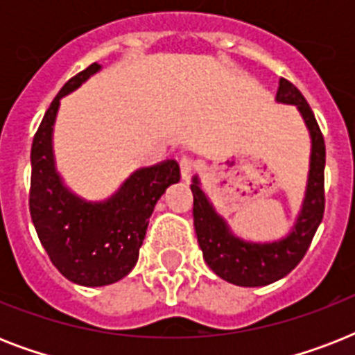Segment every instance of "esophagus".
I'll return each instance as SVG.
<instances>
[{
    "label": "esophagus",
    "mask_w": 355,
    "mask_h": 355,
    "mask_svg": "<svg viewBox=\"0 0 355 355\" xmlns=\"http://www.w3.org/2000/svg\"><path fill=\"white\" fill-rule=\"evenodd\" d=\"M195 169H197V162H195L193 158L184 156L182 160H180V173H182L184 180H189V177L193 175Z\"/></svg>",
    "instance_id": "obj_1"
}]
</instances>
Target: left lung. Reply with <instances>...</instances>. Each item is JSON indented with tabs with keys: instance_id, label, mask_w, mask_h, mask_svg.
<instances>
[{
	"instance_id": "obj_1",
	"label": "left lung",
	"mask_w": 355,
	"mask_h": 355,
	"mask_svg": "<svg viewBox=\"0 0 355 355\" xmlns=\"http://www.w3.org/2000/svg\"><path fill=\"white\" fill-rule=\"evenodd\" d=\"M276 103L295 105L302 116L311 138L309 175L302 208L293 225L291 232L276 241H247L230 230L225 217L216 211L208 195L200 188L195 175L193 191V225L197 241L205 261L219 278L241 287H261L280 280L291 272L304 254L308 252L311 239L324 216V164L326 147L308 101L289 80L280 79Z\"/></svg>"
}]
</instances>
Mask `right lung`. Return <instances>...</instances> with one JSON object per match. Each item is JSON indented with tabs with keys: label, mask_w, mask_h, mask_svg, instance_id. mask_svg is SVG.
I'll return each instance as SVG.
<instances>
[{
	"label": "right lung",
	"mask_w": 355,
	"mask_h": 355,
	"mask_svg": "<svg viewBox=\"0 0 355 355\" xmlns=\"http://www.w3.org/2000/svg\"><path fill=\"white\" fill-rule=\"evenodd\" d=\"M101 69L92 64L62 86L47 108L31 147V219L42 247L69 282L101 287L121 280L138 261L156 202L180 180L177 160L139 167L105 200H85L64 184L53 155L60 99Z\"/></svg>",
	"instance_id": "1"
}]
</instances>
